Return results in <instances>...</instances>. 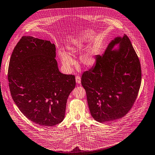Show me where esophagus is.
<instances>
[{"instance_id": "34e87169", "label": "esophagus", "mask_w": 155, "mask_h": 155, "mask_svg": "<svg viewBox=\"0 0 155 155\" xmlns=\"http://www.w3.org/2000/svg\"><path fill=\"white\" fill-rule=\"evenodd\" d=\"M75 81H76V83L77 84H80L81 83V78H80V77L77 76L75 77Z\"/></svg>"}]
</instances>
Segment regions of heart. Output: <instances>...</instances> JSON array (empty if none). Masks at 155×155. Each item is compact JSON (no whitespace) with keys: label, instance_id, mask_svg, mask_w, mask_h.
I'll return each instance as SVG.
<instances>
[{"label":"heart","instance_id":"1","mask_svg":"<svg viewBox=\"0 0 155 155\" xmlns=\"http://www.w3.org/2000/svg\"><path fill=\"white\" fill-rule=\"evenodd\" d=\"M82 48L83 45L81 43L68 46L69 53L71 55L80 52ZM58 55L63 69L67 72H70L75 64L74 59L67 52L62 50L58 51ZM96 61V52L93 48L86 49L82 52L80 56V61L81 64L86 68H91L95 64Z\"/></svg>","mask_w":155,"mask_h":155}]
</instances>
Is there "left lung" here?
Masks as SVG:
<instances>
[{
  "mask_svg": "<svg viewBox=\"0 0 155 155\" xmlns=\"http://www.w3.org/2000/svg\"><path fill=\"white\" fill-rule=\"evenodd\" d=\"M96 58L95 64L81 77L91 114L100 123L120 119L138 96L141 83L139 58L126 34L115 37Z\"/></svg>",
  "mask_w": 155,
  "mask_h": 155,
  "instance_id": "8db88e82",
  "label": "left lung"
}]
</instances>
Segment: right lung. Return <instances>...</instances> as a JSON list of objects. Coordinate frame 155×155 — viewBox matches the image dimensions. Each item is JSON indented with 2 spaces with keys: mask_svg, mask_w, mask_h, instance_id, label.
Masks as SVG:
<instances>
[{
  "mask_svg": "<svg viewBox=\"0 0 155 155\" xmlns=\"http://www.w3.org/2000/svg\"><path fill=\"white\" fill-rule=\"evenodd\" d=\"M55 57V46L50 41L23 36L9 60L13 101L28 119L41 126L64 120L68 97L75 87V76L61 73Z\"/></svg>",
  "mask_w": 155,
  "mask_h": 155,
  "instance_id": "right-lung-1",
  "label": "right lung"
}]
</instances>
